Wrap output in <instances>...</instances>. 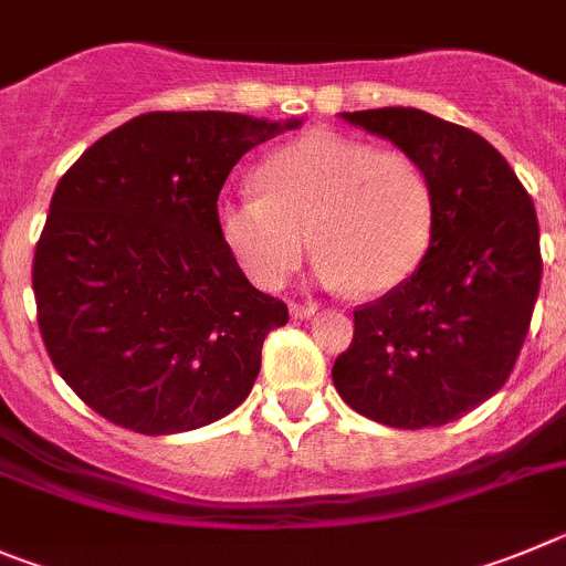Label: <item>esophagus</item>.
I'll use <instances>...</instances> for the list:
<instances>
[{
	"label": "esophagus",
	"mask_w": 566,
	"mask_h": 566,
	"mask_svg": "<svg viewBox=\"0 0 566 566\" xmlns=\"http://www.w3.org/2000/svg\"><path fill=\"white\" fill-rule=\"evenodd\" d=\"M289 311H292L294 319H308L317 314V303H292L289 305Z\"/></svg>",
	"instance_id": "34e87169"
}]
</instances>
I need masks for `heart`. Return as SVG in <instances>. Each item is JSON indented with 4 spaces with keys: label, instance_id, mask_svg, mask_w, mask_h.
<instances>
[{
    "label": "heart",
    "instance_id": "obj_1",
    "mask_svg": "<svg viewBox=\"0 0 566 566\" xmlns=\"http://www.w3.org/2000/svg\"><path fill=\"white\" fill-rule=\"evenodd\" d=\"M258 181L263 193L221 201L219 227L261 289L283 286L317 243L323 283L378 297L401 289L432 247V179L403 151L308 134L277 148Z\"/></svg>",
    "mask_w": 566,
    "mask_h": 566
}]
</instances>
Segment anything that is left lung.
<instances>
[{
	"mask_svg": "<svg viewBox=\"0 0 566 566\" xmlns=\"http://www.w3.org/2000/svg\"><path fill=\"white\" fill-rule=\"evenodd\" d=\"M342 117L423 165L438 221L421 269L354 311L334 387L385 427H443L489 401L520 359L542 283L536 207L471 128L403 106Z\"/></svg>",
	"mask_w": 566,
	"mask_h": 566,
	"instance_id": "obj_1",
	"label": "left lung"
}]
</instances>
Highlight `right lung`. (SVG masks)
Here are the masks:
<instances>
[{"label":"right lung","instance_id":"right-lung-1","mask_svg":"<svg viewBox=\"0 0 566 566\" xmlns=\"http://www.w3.org/2000/svg\"><path fill=\"white\" fill-rule=\"evenodd\" d=\"M297 126L148 112L61 176L33 255L35 317L61 378L114 427L188 432L249 396L289 308L243 277L219 193L249 148Z\"/></svg>","mask_w":566,"mask_h":566}]
</instances>
